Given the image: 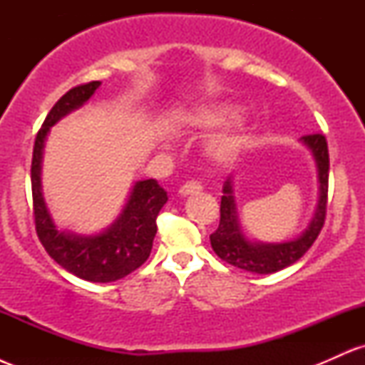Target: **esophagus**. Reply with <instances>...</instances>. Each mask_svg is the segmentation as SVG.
Instances as JSON below:
<instances>
[{
	"label": "esophagus",
	"mask_w": 365,
	"mask_h": 365,
	"mask_svg": "<svg viewBox=\"0 0 365 365\" xmlns=\"http://www.w3.org/2000/svg\"><path fill=\"white\" fill-rule=\"evenodd\" d=\"M202 190V185L199 182H187L185 185H182L178 188V194L180 195H192V194H199Z\"/></svg>",
	"instance_id": "1"
}]
</instances>
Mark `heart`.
Instances as JSON below:
<instances>
[{
    "label": "heart",
    "instance_id": "1",
    "mask_svg": "<svg viewBox=\"0 0 365 365\" xmlns=\"http://www.w3.org/2000/svg\"><path fill=\"white\" fill-rule=\"evenodd\" d=\"M237 115V106L233 104H215L194 110L187 116L188 123L197 127H215ZM249 140V132L242 121H237L232 127L216 133L206 142V156L216 165H230L240 156Z\"/></svg>",
    "mask_w": 365,
    "mask_h": 365
}]
</instances>
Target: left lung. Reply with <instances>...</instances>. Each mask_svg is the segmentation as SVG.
<instances>
[{
	"mask_svg": "<svg viewBox=\"0 0 365 365\" xmlns=\"http://www.w3.org/2000/svg\"><path fill=\"white\" fill-rule=\"evenodd\" d=\"M300 142L312 153L317 168V182H319V199H317L316 212L311 223L299 237L287 242H255L250 240L242 230L238 221L237 202L233 195V175H230L223 185L221 195V217L220 226L211 237V247L221 257L232 266L257 274H271L282 271L299 261L311 249L319 235L326 217V204H328V177H329V154L324 135L314 133L305 135Z\"/></svg>",
	"mask_w": 365,
	"mask_h": 365,
	"instance_id": "obj_1",
	"label": "left lung"
}]
</instances>
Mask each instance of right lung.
<instances>
[{"label": "right lung", "mask_w": 365, "mask_h": 365, "mask_svg": "<svg viewBox=\"0 0 365 365\" xmlns=\"http://www.w3.org/2000/svg\"><path fill=\"white\" fill-rule=\"evenodd\" d=\"M101 82L94 81L70 89L46 116L36 137L32 153V200H34L36 232L46 252L68 273L86 282L110 283L135 271L148 261L156 237V217L168 195L156 180L133 183L123 209L113 223L94 235L66 232L58 228L49 212L41 185L44 142L49 130L66 115L78 110L92 98Z\"/></svg>", "instance_id": "1"}]
</instances>
